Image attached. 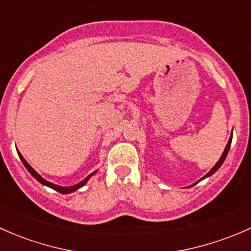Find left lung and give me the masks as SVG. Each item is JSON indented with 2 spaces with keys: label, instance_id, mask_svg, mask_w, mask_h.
Masks as SVG:
<instances>
[{
  "label": "left lung",
  "instance_id": "left-lung-1",
  "mask_svg": "<svg viewBox=\"0 0 251 251\" xmlns=\"http://www.w3.org/2000/svg\"><path fill=\"white\" fill-rule=\"evenodd\" d=\"M232 137H233V131H232V135H231V137H229V140H228V142H227V146H226V148H225V151H224V153H222V155H221V158L219 159V161H217L216 164H215V166L214 168L211 169V170L209 171V173H207L206 175H205V176L203 177V178L201 179H204V178H206V177H209V176H211L212 174H215L216 173L217 170H219L220 169V166L222 165V164H224V161H225V159H226V156H227V154H228V151H229V148H231V143H232ZM201 179H199V181H201ZM198 181V182H199ZM198 182H196V183H193L192 184V186H188V187H193L194 184H197L198 183Z\"/></svg>",
  "mask_w": 251,
  "mask_h": 251
}]
</instances>
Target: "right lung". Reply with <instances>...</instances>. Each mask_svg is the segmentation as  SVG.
<instances>
[{
    "label": "right lung",
    "instance_id": "obj_1",
    "mask_svg": "<svg viewBox=\"0 0 251 251\" xmlns=\"http://www.w3.org/2000/svg\"><path fill=\"white\" fill-rule=\"evenodd\" d=\"M18 155H19L20 160L23 161V164H24V166H25V168H26V170L29 171V173L32 175V177H35V178H36L37 181L40 182V183H42V184H44V186H47V187H50V188L54 189V191L59 192V193H62V194H69V193H73V192L77 191L78 188H81V187H82V186H85V184L87 183V182H88V179H90L91 177L93 176V175H95L96 173H97V171H95V173H92V174H91V175H88V176L86 177V178H83L82 181H81V182H78V183H76V184H74V186H70V187H63V186H58V184H54V183H52V182H50V181H46V179H45L44 177H41V176H40V175L37 174L36 171H35L34 169H32L31 166L29 165V163H27V161L25 160L24 158H23V155H22V154L19 153V151H18Z\"/></svg>",
    "mask_w": 251,
    "mask_h": 251
}]
</instances>
